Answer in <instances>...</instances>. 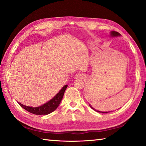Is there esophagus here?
<instances>
[{
	"label": "esophagus",
	"mask_w": 146,
	"mask_h": 146,
	"mask_svg": "<svg viewBox=\"0 0 146 146\" xmlns=\"http://www.w3.org/2000/svg\"><path fill=\"white\" fill-rule=\"evenodd\" d=\"M84 74L82 73H77L75 75V78H84Z\"/></svg>",
	"instance_id": "34e87169"
}]
</instances>
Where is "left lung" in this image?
Instances as JSON below:
<instances>
[{"mask_svg":"<svg viewBox=\"0 0 146 146\" xmlns=\"http://www.w3.org/2000/svg\"><path fill=\"white\" fill-rule=\"evenodd\" d=\"M111 35L112 36H120V34L119 33H118V32H117V31H111ZM90 107L93 109V110H94V108H93L92 107H91V106H90ZM98 111V112H99V113H109V112H101V111Z\"/></svg>","mask_w":146,"mask_h":146,"instance_id":"1","label":"left lung"}]
</instances>
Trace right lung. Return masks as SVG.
Here are the masks:
<instances>
[{"label": "right lung", "instance_id": "right-lung-1", "mask_svg": "<svg viewBox=\"0 0 146 146\" xmlns=\"http://www.w3.org/2000/svg\"><path fill=\"white\" fill-rule=\"evenodd\" d=\"M68 85L64 86L61 89L60 91L56 94L52 99H51L48 102H46L44 104L42 105L39 107H30V106H27L23 105L20 102H18L19 104L24 108V110L28 111V112L33 113L35 115H48L49 113L54 111L58 106L60 104L62 99L64 92H65L66 89L67 88Z\"/></svg>", "mask_w": 146, "mask_h": 146}]
</instances>
